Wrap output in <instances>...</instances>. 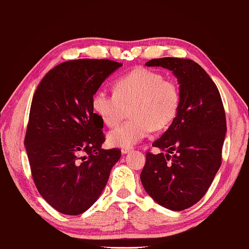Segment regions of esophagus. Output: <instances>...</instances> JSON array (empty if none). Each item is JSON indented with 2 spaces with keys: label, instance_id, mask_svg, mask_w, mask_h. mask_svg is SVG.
Segmentation results:
<instances>
[{
  "label": "esophagus",
  "instance_id": "esophagus-1",
  "mask_svg": "<svg viewBox=\"0 0 249 249\" xmlns=\"http://www.w3.org/2000/svg\"><path fill=\"white\" fill-rule=\"evenodd\" d=\"M132 151H133V147H123V148H122V153H123V154H127Z\"/></svg>",
  "mask_w": 249,
  "mask_h": 249
}]
</instances>
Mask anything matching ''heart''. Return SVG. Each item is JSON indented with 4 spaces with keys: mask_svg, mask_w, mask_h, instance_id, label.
Wrapping results in <instances>:
<instances>
[{
    "mask_svg": "<svg viewBox=\"0 0 249 249\" xmlns=\"http://www.w3.org/2000/svg\"><path fill=\"white\" fill-rule=\"evenodd\" d=\"M92 108L107 126L123 120L129 108L132 118L108 134L112 145L128 147L146 137L152 129H162L176 117L180 105V90L176 81L154 70L139 68L118 78L114 92L97 90Z\"/></svg>",
    "mask_w": 249,
    "mask_h": 249,
    "instance_id": "b5f03b06",
    "label": "heart"
}]
</instances>
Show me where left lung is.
Segmentation results:
<instances>
[{"instance_id":"1","label":"left lung","mask_w":249,"mask_h":249,"mask_svg":"<svg viewBox=\"0 0 249 249\" xmlns=\"http://www.w3.org/2000/svg\"><path fill=\"white\" fill-rule=\"evenodd\" d=\"M145 65L174 73L180 105L170 127L152 144L160 153H146L141 181L159 205L181 211L206 195L220 168L227 131L224 105L216 84L194 60L168 57Z\"/></svg>"}]
</instances>
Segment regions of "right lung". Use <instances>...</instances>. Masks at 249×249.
Listing matches in <instances>:
<instances>
[{"instance_id": "add662e5", "label": "right lung", "mask_w": 249, "mask_h": 249, "mask_svg": "<svg viewBox=\"0 0 249 249\" xmlns=\"http://www.w3.org/2000/svg\"><path fill=\"white\" fill-rule=\"evenodd\" d=\"M121 66L108 59L65 61L33 95L24 145L39 194L59 213L76 216L94 205L120 160V148H102L104 123L91 102Z\"/></svg>"}]
</instances>
